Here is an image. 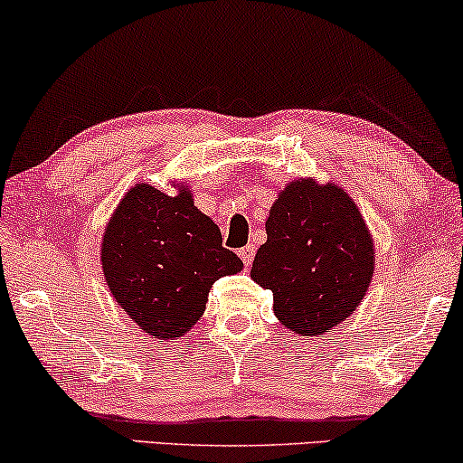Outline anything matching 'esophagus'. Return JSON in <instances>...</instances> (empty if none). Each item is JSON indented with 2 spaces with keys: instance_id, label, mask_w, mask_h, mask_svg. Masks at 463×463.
I'll use <instances>...</instances> for the list:
<instances>
[{
  "instance_id": "1",
  "label": "esophagus",
  "mask_w": 463,
  "mask_h": 463,
  "mask_svg": "<svg viewBox=\"0 0 463 463\" xmlns=\"http://www.w3.org/2000/svg\"><path fill=\"white\" fill-rule=\"evenodd\" d=\"M238 255H240V259H242V263L246 265V268H250L252 257H255V246H252V244L242 246V249L238 250Z\"/></svg>"
}]
</instances>
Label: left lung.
<instances>
[{
  "label": "left lung",
  "mask_w": 463,
  "mask_h": 463,
  "mask_svg": "<svg viewBox=\"0 0 463 463\" xmlns=\"http://www.w3.org/2000/svg\"><path fill=\"white\" fill-rule=\"evenodd\" d=\"M268 242L250 278L274 293V314L299 335L328 333L369 288L373 240L344 189L293 181L271 206Z\"/></svg>",
  "instance_id": "1"
}]
</instances>
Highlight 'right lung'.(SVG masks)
<instances>
[{
	"mask_svg": "<svg viewBox=\"0 0 463 463\" xmlns=\"http://www.w3.org/2000/svg\"><path fill=\"white\" fill-rule=\"evenodd\" d=\"M100 252L113 299L154 339L187 333L204 314L213 284L242 269L185 187L179 195L145 183L132 187L107 225Z\"/></svg>",
	"mask_w": 463,
	"mask_h": 463,
	"instance_id": "add662e5",
	"label": "right lung"
}]
</instances>
